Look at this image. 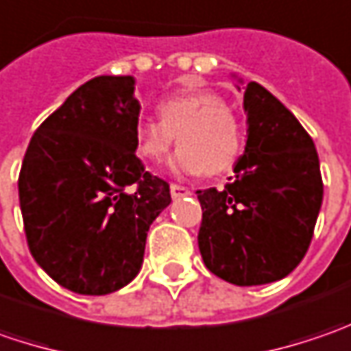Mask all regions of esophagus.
Instances as JSON below:
<instances>
[{
  "mask_svg": "<svg viewBox=\"0 0 351 351\" xmlns=\"http://www.w3.org/2000/svg\"><path fill=\"white\" fill-rule=\"evenodd\" d=\"M191 191L186 186H180V184H171V196L173 198H182V196H189Z\"/></svg>",
  "mask_w": 351,
  "mask_h": 351,
  "instance_id": "34e87169",
  "label": "esophagus"
}]
</instances>
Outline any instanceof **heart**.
Instances as JSON below:
<instances>
[{
	"label": "heart",
	"mask_w": 351,
	"mask_h": 351,
	"mask_svg": "<svg viewBox=\"0 0 351 351\" xmlns=\"http://www.w3.org/2000/svg\"><path fill=\"white\" fill-rule=\"evenodd\" d=\"M159 121L143 119L135 128V151L143 160L159 162L171 147L173 173L182 176L220 175L236 165L243 131L236 112L214 92H186L162 99Z\"/></svg>",
	"instance_id": "heart-1"
}]
</instances>
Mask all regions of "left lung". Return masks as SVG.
I'll return each instance as SVG.
<instances>
[{"mask_svg":"<svg viewBox=\"0 0 351 351\" xmlns=\"http://www.w3.org/2000/svg\"><path fill=\"white\" fill-rule=\"evenodd\" d=\"M245 153L223 191H196L198 247L208 271L237 287L279 281L302 261L324 184L313 137L257 82L243 92Z\"/></svg>","mask_w":351,"mask_h":351,"instance_id":"8db88e82","label":"left lung"}]
</instances>
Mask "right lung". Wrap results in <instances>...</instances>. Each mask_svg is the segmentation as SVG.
Segmentation results:
<instances>
[{"label": "right lung", "instance_id": "add662e5", "mask_svg": "<svg viewBox=\"0 0 351 351\" xmlns=\"http://www.w3.org/2000/svg\"><path fill=\"white\" fill-rule=\"evenodd\" d=\"M133 76H96L31 137L19 173L29 252L78 295H110L143 263L149 226L171 204L169 182L135 155L141 106Z\"/></svg>", "mask_w": 351, "mask_h": 351}]
</instances>
